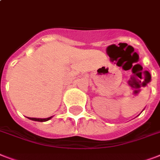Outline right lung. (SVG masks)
<instances>
[{
    "instance_id": "1",
    "label": "right lung",
    "mask_w": 160,
    "mask_h": 160,
    "mask_svg": "<svg viewBox=\"0 0 160 160\" xmlns=\"http://www.w3.org/2000/svg\"><path fill=\"white\" fill-rule=\"evenodd\" d=\"M52 117H53V116L49 117V118H46V119H41V118H29V117H27V118H28V119H31V120H34V121L45 122V121H47V120H49V119H51Z\"/></svg>"
}]
</instances>
